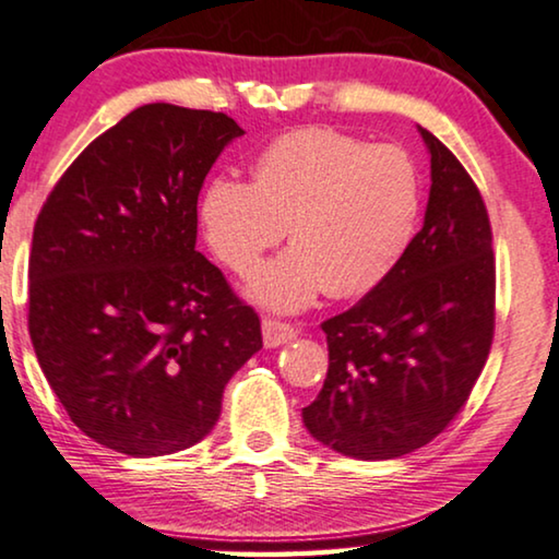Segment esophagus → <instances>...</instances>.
<instances>
[{"instance_id": "1", "label": "esophagus", "mask_w": 559, "mask_h": 559, "mask_svg": "<svg viewBox=\"0 0 559 559\" xmlns=\"http://www.w3.org/2000/svg\"><path fill=\"white\" fill-rule=\"evenodd\" d=\"M298 336V329L286 324V321L278 319H263V344L269 349H276L281 344L294 342Z\"/></svg>"}]
</instances>
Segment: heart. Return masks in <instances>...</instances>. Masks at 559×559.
I'll return each instance as SVG.
<instances>
[{
  "label": "heart",
  "instance_id": "1",
  "mask_svg": "<svg viewBox=\"0 0 559 559\" xmlns=\"http://www.w3.org/2000/svg\"><path fill=\"white\" fill-rule=\"evenodd\" d=\"M420 175L411 154L326 126L269 141L250 162V185L212 177L198 200L210 253L248 276L288 230L290 250L248 283L253 301L298 311L319 294L355 298L397 269L418 230Z\"/></svg>",
  "mask_w": 559,
  "mask_h": 559
}]
</instances>
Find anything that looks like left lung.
Wrapping results in <instances>:
<instances>
[{
    "instance_id": "left-lung-1",
    "label": "left lung",
    "mask_w": 559,
    "mask_h": 559,
    "mask_svg": "<svg viewBox=\"0 0 559 559\" xmlns=\"http://www.w3.org/2000/svg\"><path fill=\"white\" fill-rule=\"evenodd\" d=\"M430 198L390 278L321 329L329 372L304 426L332 451L388 461L445 430L493 340L497 263L481 192L451 148L420 129Z\"/></svg>"
}]
</instances>
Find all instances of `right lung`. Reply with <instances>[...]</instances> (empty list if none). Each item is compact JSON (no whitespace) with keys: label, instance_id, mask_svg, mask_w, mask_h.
I'll return each mask as SVG.
<instances>
[{"label":"right lung","instance_id":"right-lung-1","mask_svg":"<svg viewBox=\"0 0 559 559\" xmlns=\"http://www.w3.org/2000/svg\"><path fill=\"white\" fill-rule=\"evenodd\" d=\"M230 116L146 104L70 164L37 215L29 340L70 420L133 459L210 433L261 319L198 248V198Z\"/></svg>","mask_w":559,"mask_h":559}]
</instances>
